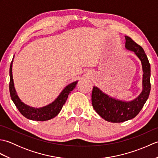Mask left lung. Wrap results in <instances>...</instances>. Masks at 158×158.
Instances as JSON below:
<instances>
[{"label": "left lung", "instance_id": "1", "mask_svg": "<svg viewBox=\"0 0 158 158\" xmlns=\"http://www.w3.org/2000/svg\"><path fill=\"white\" fill-rule=\"evenodd\" d=\"M125 39L126 49L135 53L141 62L143 72L141 93L130 101L110 97L96 86L93 87L92 94L94 109L104 119L113 123L123 122L135 117L148 99L151 90V67L145 51L129 36H125Z\"/></svg>", "mask_w": 158, "mask_h": 158}]
</instances>
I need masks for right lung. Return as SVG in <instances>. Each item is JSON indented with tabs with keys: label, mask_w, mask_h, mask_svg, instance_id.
I'll use <instances>...</instances> for the list:
<instances>
[{
	"label": "right lung",
	"mask_w": 158,
	"mask_h": 158,
	"mask_svg": "<svg viewBox=\"0 0 158 158\" xmlns=\"http://www.w3.org/2000/svg\"><path fill=\"white\" fill-rule=\"evenodd\" d=\"M13 58H14V56H13ZM13 62V58L11 62L9 69V92L11 100L14 102L17 109L19 110V111L21 113L22 115L24 116L26 118L31 120L41 121V122L51 119L58 115L60 110H61L63 105L66 102L67 98H68L69 94L75 88L78 81H74L66 86L54 101L49 104L48 105L40 107V108H35V107L28 106L26 105L25 103H23L17 94L12 75Z\"/></svg>",
	"instance_id": "add662e5"
}]
</instances>
